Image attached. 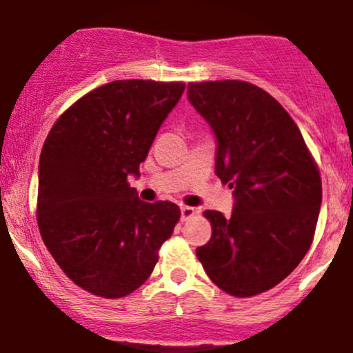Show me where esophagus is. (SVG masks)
I'll return each mask as SVG.
<instances>
[{"instance_id":"1","label":"esophagus","mask_w":353,"mask_h":353,"mask_svg":"<svg viewBox=\"0 0 353 353\" xmlns=\"http://www.w3.org/2000/svg\"><path fill=\"white\" fill-rule=\"evenodd\" d=\"M194 214H196V210H194L193 207H181V221H188V219L193 217Z\"/></svg>"}]
</instances>
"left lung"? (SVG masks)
Returning <instances> with one entry per match:
<instances>
[{
  "label": "left lung",
  "mask_w": 353,
  "mask_h": 353,
  "mask_svg": "<svg viewBox=\"0 0 353 353\" xmlns=\"http://www.w3.org/2000/svg\"><path fill=\"white\" fill-rule=\"evenodd\" d=\"M188 100L215 134V174L234 190L231 215L203 214L212 238L198 259L229 295L268 292L309 252L323 201L319 169L288 112L255 84L190 82Z\"/></svg>",
  "instance_id": "left-lung-1"
}]
</instances>
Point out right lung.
Instances as JSON below:
<instances>
[{
    "instance_id": "right-lung-1",
    "label": "right lung",
    "mask_w": 353,
    "mask_h": 353,
    "mask_svg": "<svg viewBox=\"0 0 353 353\" xmlns=\"http://www.w3.org/2000/svg\"><path fill=\"white\" fill-rule=\"evenodd\" d=\"M184 82L131 79L100 85L54 122L39 157L37 225L48 252L77 286L121 299L143 285L181 210L146 203L139 177Z\"/></svg>"
}]
</instances>
